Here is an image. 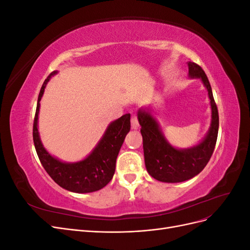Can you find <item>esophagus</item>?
I'll return each mask as SVG.
<instances>
[{"instance_id":"esophagus-1","label":"esophagus","mask_w":250,"mask_h":250,"mask_svg":"<svg viewBox=\"0 0 250 250\" xmlns=\"http://www.w3.org/2000/svg\"><path fill=\"white\" fill-rule=\"evenodd\" d=\"M131 128H132V129H138V128H139V121H138V118L135 115H133L131 117Z\"/></svg>"}]
</instances>
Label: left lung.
Returning <instances> with one entry per match:
<instances>
[{"mask_svg": "<svg viewBox=\"0 0 250 250\" xmlns=\"http://www.w3.org/2000/svg\"><path fill=\"white\" fill-rule=\"evenodd\" d=\"M188 77L201 79L208 93L211 121L206 138L191 148L177 149L166 140L151 110L141 108L138 112L146 169L151 176L163 183H181L199 174L208 163L217 142L219 115L209 81L197 63L188 62Z\"/></svg>", "mask_w": 250, "mask_h": 250, "instance_id": "1", "label": "left lung"}]
</instances>
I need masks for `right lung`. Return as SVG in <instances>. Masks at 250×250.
<instances>
[{
	"mask_svg": "<svg viewBox=\"0 0 250 250\" xmlns=\"http://www.w3.org/2000/svg\"><path fill=\"white\" fill-rule=\"evenodd\" d=\"M56 74L57 71L52 72L44 80L37 100L33 123V142L36 153L51 178L65 190L74 193H90L101 190L115 174L119 151L123 145L126 134L130 130V115L126 113L111 122L92 153L84 160L76 163H64L57 160L44 149L37 128L40 101L48 81Z\"/></svg>",
	"mask_w": 250,
	"mask_h": 250,
	"instance_id": "right-lung-1",
	"label": "right lung"
}]
</instances>
